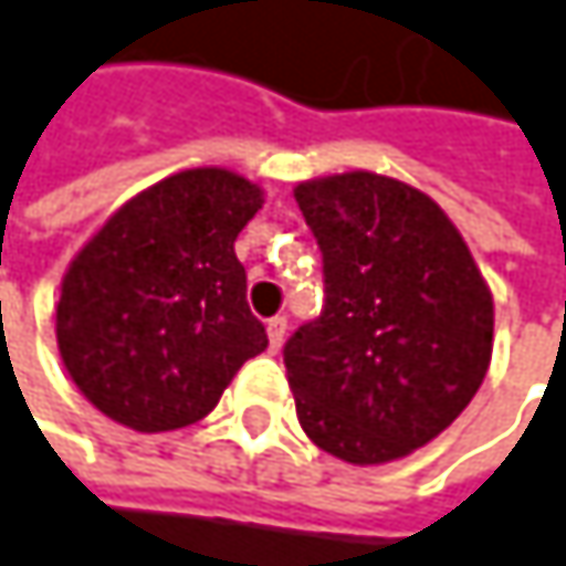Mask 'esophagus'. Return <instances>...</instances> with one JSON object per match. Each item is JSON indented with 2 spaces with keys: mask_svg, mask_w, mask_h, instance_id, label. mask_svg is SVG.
<instances>
[{
  "mask_svg": "<svg viewBox=\"0 0 566 566\" xmlns=\"http://www.w3.org/2000/svg\"><path fill=\"white\" fill-rule=\"evenodd\" d=\"M265 331H269V350L275 354V350H279V347L284 344V334H287V317H282V314H279V317H272V321L265 324Z\"/></svg>",
  "mask_w": 566,
  "mask_h": 566,
  "instance_id": "34e87169",
  "label": "esophagus"
}]
</instances>
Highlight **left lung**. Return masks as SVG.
<instances>
[{"instance_id":"1","label":"left lung","mask_w":566,"mask_h":566,"mask_svg":"<svg viewBox=\"0 0 566 566\" xmlns=\"http://www.w3.org/2000/svg\"><path fill=\"white\" fill-rule=\"evenodd\" d=\"M297 209L324 255V311L284 344L307 439L380 465L436 439L492 364L495 304L449 216L416 186L354 170L307 179Z\"/></svg>"}]
</instances>
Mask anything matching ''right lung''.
Instances as JSON below:
<instances>
[{
  "label": "right lung",
  "instance_id": "obj_1",
  "mask_svg": "<svg viewBox=\"0 0 566 566\" xmlns=\"http://www.w3.org/2000/svg\"><path fill=\"white\" fill-rule=\"evenodd\" d=\"M259 209L262 189L239 172H172L74 255L57 297V354L104 416L137 432L182 429L269 347L235 259Z\"/></svg>",
  "mask_w": 566,
  "mask_h": 566
}]
</instances>
